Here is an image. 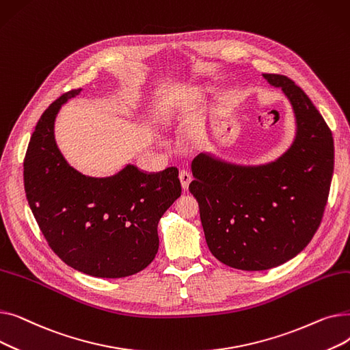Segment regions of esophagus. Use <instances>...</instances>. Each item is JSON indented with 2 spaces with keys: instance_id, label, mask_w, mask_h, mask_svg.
<instances>
[{
  "instance_id": "34e87169",
  "label": "esophagus",
  "mask_w": 350,
  "mask_h": 350,
  "mask_svg": "<svg viewBox=\"0 0 350 350\" xmlns=\"http://www.w3.org/2000/svg\"><path fill=\"white\" fill-rule=\"evenodd\" d=\"M178 178H180V181H181V187L185 189V190H187V189H189V185H190L191 180H193L191 174H190L187 170H181V172L178 173Z\"/></svg>"
}]
</instances>
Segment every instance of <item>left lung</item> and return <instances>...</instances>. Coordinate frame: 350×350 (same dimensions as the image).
Wrapping results in <instances>:
<instances>
[{
  "instance_id": "left-lung-1",
  "label": "left lung",
  "mask_w": 350,
  "mask_h": 350,
  "mask_svg": "<svg viewBox=\"0 0 350 350\" xmlns=\"http://www.w3.org/2000/svg\"><path fill=\"white\" fill-rule=\"evenodd\" d=\"M262 77L282 89L295 113L297 136L288 152L264 165L198 154L189 186L211 254L243 271L278 267L309 244L321 226L334 174L332 132L315 105L289 78Z\"/></svg>"
}]
</instances>
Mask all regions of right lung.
Returning <instances> with one entry per match:
<instances>
[{"instance_id":"obj_1","label":"right lung","mask_w":350,"mask_h":350,"mask_svg":"<svg viewBox=\"0 0 350 350\" xmlns=\"http://www.w3.org/2000/svg\"><path fill=\"white\" fill-rule=\"evenodd\" d=\"M59 96L40 118L24 159L28 204L51 250L73 269L123 278L149 265L159 250L157 224L181 194L177 167L159 173L127 164L106 178L86 177L66 163L53 136Z\"/></svg>"}]
</instances>
